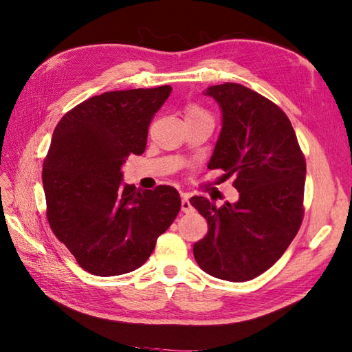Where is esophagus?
I'll return each instance as SVG.
<instances>
[{"label": "esophagus", "mask_w": 352, "mask_h": 352, "mask_svg": "<svg viewBox=\"0 0 352 352\" xmlns=\"http://www.w3.org/2000/svg\"><path fill=\"white\" fill-rule=\"evenodd\" d=\"M181 208H182V212L185 213H191L194 210L192 204L190 203V199H188V195H182V203H181Z\"/></svg>", "instance_id": "obj_1"}]
</instances>
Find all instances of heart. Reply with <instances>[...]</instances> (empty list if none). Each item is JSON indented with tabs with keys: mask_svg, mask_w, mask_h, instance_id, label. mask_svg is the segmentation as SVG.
<instances>
[{
	"mask_svg": "<svg viewBox=\"0 0 352 352\" xmlns=\"http://www.w3.org/2000/svg\"><path fill=\"white\" fill-rule=\"evenodd\" d=\"M204 116L210 118L201 107L195 106V104H191V106H188V107L185 109V119H186V118H204Z\"/></svg>",
	"mask_w": 352,
	"mask_h": 352,
	"instance_id": "heart-1",
	"label": "heart"
}]
</instances>
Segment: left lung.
Masks as SVG:
<instances>
[{"mask_svg": "<svg viewBox=\"0 0 352 352\" xmlns=\"http://www.w3.org/2000/svg\"><path fill=\"white\" fill-rule=\"evenodd\" d=\"M204 94L222 111L208 168L234 175L239 200L221 208L199 195L190 200L209 226L194 243V258L215 278L250 280L280 258L302 226L306 161L293 125L275 102L228 82Z\"/></svg>", "mask_w": 352, "mask_h": 352, "instance_id": "left-lung-1", "label": "left lung"}]
</instances>
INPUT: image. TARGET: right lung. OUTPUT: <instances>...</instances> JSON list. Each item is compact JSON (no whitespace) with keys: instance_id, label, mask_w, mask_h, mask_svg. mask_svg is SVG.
<instances>
[{"instance_id":"add662e5","label":"right lung","mask_w":352,"mask_h":352,"mask_svg":"<svg viewBox=\"0 0 352 352\" xmlns=\"http://www.w3.org/2000/svg\"><path fill=\"white\" fill-rule=\"evenodd\" d=\"M171 87L110 91L85 100L55 126L43 162L46 217L82 269L116 276L139 269L181 210L173 186L122 185L126 158L146 149L148 128Z\"/></svg>"}]
</instances>
